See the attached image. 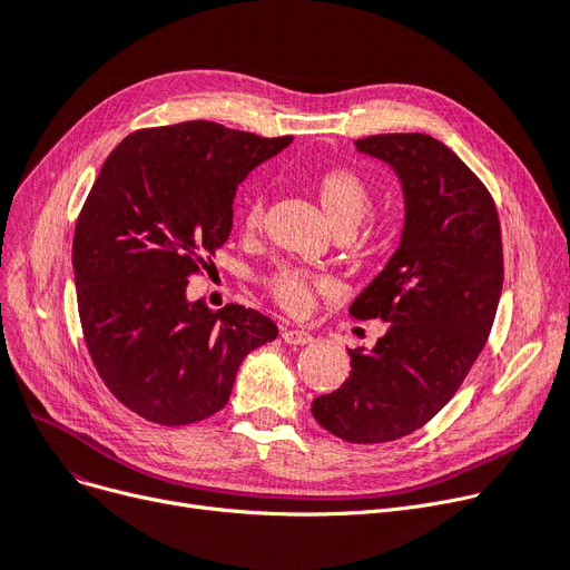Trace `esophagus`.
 <instances>
[{
  "label": "esophagus",
  "instance_id": "obj_1",
  "mask_svg": "<svg viewBox=\"0 0 570 570\" xmlns=\"http://www.w3.org/2000/svg\"><path fill=\"white\" fill-rule=\"evenodd\" d=\"M282 337H284L286 344H295V346H303V344L314 342V337H312L307 331H295V328H286V331L282 333Z\"/></svg>",
  "mask_w": 570,
  "mask_h": 570
}]
</instances>
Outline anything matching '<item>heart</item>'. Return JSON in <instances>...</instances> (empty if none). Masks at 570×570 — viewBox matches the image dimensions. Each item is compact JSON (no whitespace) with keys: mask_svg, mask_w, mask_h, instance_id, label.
Returning <instances> with one entry per match:
<instances>
[{"mask_svg":"<svg viewBox=\"0 0 570 570\" xmlns=\"http://www.w3.org/2000/svg\"><path fill=\"white\" fill-rule=\"evenodd\" d=\"M312 188L333 230H342V228L354 230L370 212V205H373V193H370V186L356 175V171L346 167H333V169L321 171L318 177H314ZM263 214H265V197L258 193L246 195L239 209L242 228L249 233L258 230L263 224ZM269 293L286 312L298 314V312H305L312 301V284L307 277L298 275V272L282 269L269 279Z\"/></svg>","mask_w":570,"mask_h":570,"instance_id":"heart-1","label":"heart"}]
</instances>
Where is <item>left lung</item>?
I'll return each mask as SVG.
<instances>
[{
  "instance_id": "obj_1",
  "label": "left lung",
  "mask_w": 570,
  "mask_h": 570,
  "mask_svg": "<svg viewBox=\"0 0 570 570\" xmlns=\"http://www.w3.org/2000/svg\"><path fill=\"white\" fill-rule=\"evenodd\" d=\"M354 144L403 188L399 249L350 307L389 328L373 350H346L350 377L312 414L346 442L375 444L431 422L478 361L501 301L503 246L497 205L452 148L419 132Z\"/></svg>"
}]
</instances>
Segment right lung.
<instances>
[{"mask_svg": "<svg viewBox=\"0 0 570 570\" xmlns=\"http://www.w3.org/2000/svg\"><path fill=\"white\" fill-rule=\"evenodd\" d=\"M291 141L188 120L128 135L95 179L71 246L81 328L107 389L148 422L216 414L244 356L277 337L265 314L214 312L186 286L228 239L237 186Z\"/></svg>", "mask_w": 570, "mask_h": 570, "instance_id": "add662e5", "label": "right lung"}]
</instances>
